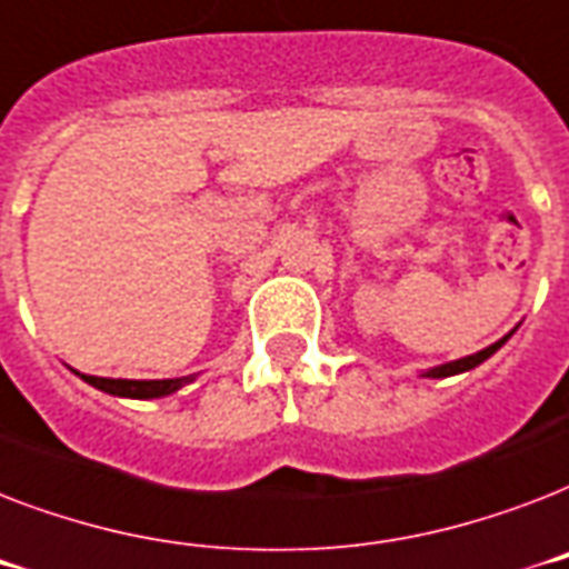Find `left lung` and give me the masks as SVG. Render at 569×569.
Wrapping results in <instances>:
<instances>
[{"label":"left lung","instance_id":"8db88e82","mask_svg":"<svg viewBox=\"0 0 569 569\" xmlns=\"http://www.w3.org/2000/svg\"><path fill=\"white\" fill-rule=\"evenodd\" d=\"M513 333V330H511ZM511 333L508 337H502L499 342H493V346H487L485 351H478V355H469V357H460V360H451V363H442L437 366V369H428V372H422V378H449V375H460V372H469V369H476V366H481L487 360V357H493L499 348L511 339Z\"/></svg>","mask_w":569,"mask_h":569}]
</instances>
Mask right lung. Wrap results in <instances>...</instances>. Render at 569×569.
I'll use <instances>...</instances> for the list:
<instances>
[{
	"label": "right lung",
	"instance_id": "right-lung-1",
	"mask_svg": "<svg viewBox=\"0 0 569 569\" xmlns=\"http://www.w3.org/2000/svg\"><path fill=\"white\" fill-rule=\"evenodd\" d=\"M79 375V372H76ZM84 383L120 398H162L177 392L194 378H168V380H127V378H97V375H82Z\"/></svg>",
	"mask_w": 569,
	"mask_h": 569
}]
</instances>
